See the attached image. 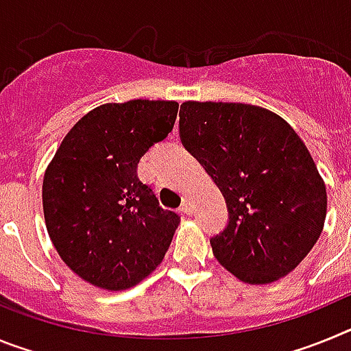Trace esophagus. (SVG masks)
<instances>
[{"label":"esophagus","mask_w":351,"mask_h":351,"mask_svg":"<svg viewBox=\"0 0 351 351\" xmlns=\"http://www.w3.org/2000/svg\"><path fill=\"white\" fill-rule=\"evenodd\" d=\"M181 210L186 214L193 213V206H191V200L188 197H182V204H181Z\"/></svg>","instance_id":"obj_1"}]
</instances>
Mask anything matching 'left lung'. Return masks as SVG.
<instances>
[{
    "label": "left lung",
    "instance_id": "1",
    "mask_svg": "<svg viewBox=\"0 0 351 351\" xmlns=\"http://www.w3.org/2000/svg\"><path fill=\"white\" fill-rule=\"evenodd\" d=\"M179 137L225 197L228 223L210 239L216 260L250 285L293 271L327 214L324 179L293 128L255 105L184 101Z\"/></svg>",
    "mask_w": 351,
    "mask_h": 351
}]
</instances>
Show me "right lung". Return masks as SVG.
Here are the masks:
<instances>
[{"label": "right lung", "mask_w": 351, "mask_h": 351, "mask_svg": "<svg viewBox=\"0 0 351 351\" xmlns=\"http://www.w3.org/2000/svg\"><path fill=\"white\" fill-rule=\"evenodd\" d=\"M178 101L132 100L93 108L66 133L43 176V216L63 262L84 281L126 290L158 267L179 216L137 176L167 138Z\"/></svg>", "instance_id": "add662e5"}]
</instances>
